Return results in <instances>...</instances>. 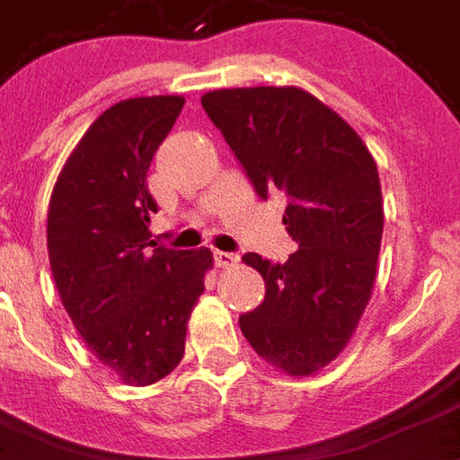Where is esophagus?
Wrapping results in <instances>:
<instances>
[{"label": "esophagus", "mask_w": 460, "mask_h": 460, "mask_svg": "<svg viewBox=\"0 0 460 460\" xmlns=\"http://www.w3.org/2000/svg\"><path fill=\"white\" fill-rule=\"evenodd\" d=\"M214 263L219 269H229V266H236L239 263V256L236 253H229V251H214Z\"/></svg>", "instance_id": "34e87169"}]
</instances>
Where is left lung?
Instances as JSON below:
<instances>
[{
  "instance_id": "1",
  "label": "left lung",
  "mask_w": 460,
  "mask_h": 460,
  "mask_svg": "<svg viewBox=\"0 0 460 460\" xmlns=\"http://www.w3.org/2000/svg\"><path fill=\"white\" fill-rule=\"evenodd\" d=\"M261 199L288 197L283 224L298 251L286 263L246 253L266 298L239 318L266 362L318 372L342 352L367 308L382 243V187L349 125L300 88H226L201 98Z\"/></svg>"
}]
</instances>
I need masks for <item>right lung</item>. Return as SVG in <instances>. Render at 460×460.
Returning a JSON list of instances; mask_svg holds the SVG:
<instances>
[{
    "instance_id": "add662e5",
    "label": "right lung",
    "mask_w": 460,
    "mask_h": 460,
    "mask_svg": "<svg viewBox=\"0 0 460 460\" xmlns=\"http://www.w3.org/2000/svg\"><path fill=\"white\" fill-rule=\"evenodd\" d=\"M181 105L180 95H152L108 108L71 152L49 204V261L66 313L125 385H152L180 365L211 266L209 249L150 241L157 201L147 170Z\"/></svg>"
}]
</instances>
